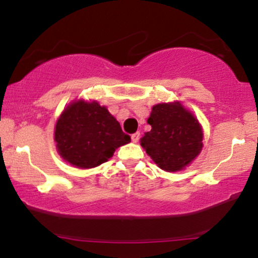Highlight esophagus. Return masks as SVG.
I'll use <instances>...</instances> for the list:
<instances>
[{"instance_id": "obj_1", "label": "esophagus", "mask_w": 258, "mask_h": 258, "mask_svg": "<svg viewBox=\"0 0 258 258\" xmlns=\"http://www.w3.org/2000/svg\"><path fill=\"white\" fill-rule=\"evenodd\" d=\"M139 138H141V133H139V132L133 133V135L131 136V139H132L133 143H137V142L139 141Z\"/></svg>"}]
</instances>
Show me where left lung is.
<instances>
[{
  "mask_svg": "<svg viewBox=\"0 0 258 258\" xmlns=\"http://www.w3.org/2000/svg\"><path fill=\"white\" fill-rule=\"evenodd\" d=\"M147 122L152 130L141 138V146L166 172L184 170L203 149V127L178 100L154 105Z\"/></svg>",
  "mask_w": 258,
  "mask_h": 258,
  "instance_id": "8db88e82",
  "label": "left lung"
}]
</instances>
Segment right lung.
<instances>
[{
  "instance_id": "obj_1",
  "label": "right lung",
  "mask_w": 258,
  "mask_h": 258,
  "mask_svg": "<svg viewBox=\"0 0 258 258\" xmlns=\"http://www.w3.org/2000/svg\"><path fill=\"white\" fill-rule=\"evenodd\" d=\"M55 148L74 167L93 168L106 162L119 147L131 142L119 121L97 100L78 99L61 111L54 127Z\"/></svg>"
}]
</instances>
